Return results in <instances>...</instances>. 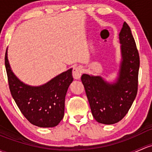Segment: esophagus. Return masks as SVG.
Wrapping results in <instances>:
<instances>
[{"label":"esophagus","instance_id":"34e87169","mask_svg":"<svg viewBox=\"0 0 152 152\" xmlns=\"http://www.w3.org/2000/svg\"><path fill=\"white\" fill-rule=\"evenodd\" d=\"M73 77L74 79H79L81 78V74H82V69L81 67H75L73 69Z\"/></svg>","mask_w":152,"mask_h":152}]
</instances>
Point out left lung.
<instances>
[{
	"label": "left lung",
	"mask_w": 152,
	"mask_h": 152,
	"mask_svg": "<svg viewBox=\"0 0 152 152\" xmlns=\"http://www.w3.org/2000/svg\"><path fill=\"white\" fill-rule=\"evenodd\" d=\"M119 38L122 60L116 81L108 82L100 76L85 73L81 76L92 116L101 124H113L122 120L138 92L139 54L130 27L125 22Z\"/></svg>",
	"instance_id": "left-lung-1"
}]
</instances>
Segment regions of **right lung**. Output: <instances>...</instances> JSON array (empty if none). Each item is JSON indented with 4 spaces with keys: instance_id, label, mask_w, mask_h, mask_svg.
<instances>
[{
    "instance_id": "add662e5",
    "label": "right lung",
    "mask_w": 152,
    "mask_h": 152,
    "mask_svg": "<svg viewBox=\"0 0 152 152\" xmlns=\"http://www.w3.org/2000/svg\"><path fill=\"white\" fill-rule=\"evenodd\" d=\"M5 65L11 94L25 117L33 125L40 127L57 126L64 116L65 95L73 80L72 68L43 85L33 87L22 82L13 73L7 50Z\"/></svg>"
}]
</instances>
